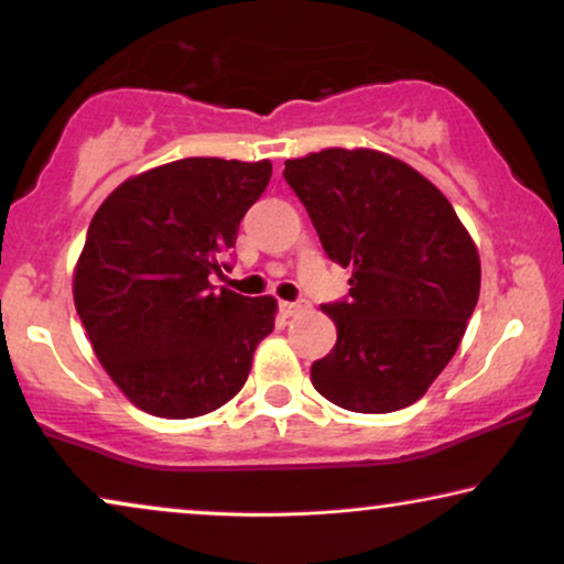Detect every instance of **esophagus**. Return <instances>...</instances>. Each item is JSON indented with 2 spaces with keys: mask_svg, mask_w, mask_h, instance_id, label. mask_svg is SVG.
<instances>
[{
  "mask_svg": "<svg viewBox=\"0 0 564 564\" xmlns=\"http://www.w3.org/2000/svg\"><path fill=\"white\" fill-rule=\"evenodd\" d=\"M280 311L284 313V316H295V313L300 311V303H288V300H282Z\"/></svg>",
  "mask_w": 564,
  "mask_h": 564,
  "instance_id": "34e87169",
  "label": "esophagus"
}]
</instances>
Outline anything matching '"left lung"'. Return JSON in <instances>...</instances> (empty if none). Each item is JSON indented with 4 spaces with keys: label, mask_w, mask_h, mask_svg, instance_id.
I'll return each instance as SVG.
<instances>
[{
    "label": "left lung",
    "mask_w": 564,
    "mask_h": 564,
    "mask_svg": "<svg viewBox=\"0 0 564 564\" xmlns=\"http://www.w3.org/2000/svg\"><path fill=\"white\" fill-rule=\"evenodd\" d=\"M349 295L321 305L336 345L311 365L332 404L386 414L414 404L456 355L479 300V253L425 175L376 150H321L284 163Z\"/></svg>",
    "instance_id": "obj_1"
}]
</instances>
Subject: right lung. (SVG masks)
Wrapping results in <instances>:
<instances>
[{
	"label": "right lung",
	"mask_w": 564,
	"mask_h": 564,
	"mask_svg": "<svg viewBox=\"0 0 564 564\" xmlns=\"http://www.w3.org/2000/svg\"><path fill=\"white\" fill-rule=\"evenodd\" d=\"M272 163L184 158L123 181L95 212L75 269L90 345L131 404L165 420L215 412L243 389L274 297L215 288Z\"/></svg>",
	"instance_id": "obj_1"
}]
</instances>
